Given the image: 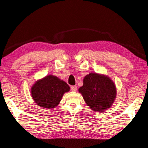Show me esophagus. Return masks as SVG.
I'll return each mask as SVG.
<instances>
[{"label": "esophagus", "instance_id": "obj_1", "mask_svg": "<svg viewBox=\"0 0 148 148\" xmlns=\"http://www.w3.org/2000/svg\"><path fill=\"white\" fill-rule=\"evenodd\" d=\"M77 89V86H71V90L72 91H76Z\"/></svg>", "mask_w": 148, "mask_h": 148}]
</instances>
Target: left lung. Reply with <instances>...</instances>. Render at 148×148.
Returning a JSON list of instances; mask_svg holds the SVG:
<instances>
[{"instance_id": "8db88e82", "label": "left lung", "mask_w": 148, "mask_h": 148, "mask_svg": "<svg viewBox=\"0 0 148 148\" xmlns=\"http://www.w3.org/2000/svg\"><path fill=\"white\" fill-rule=\"evenodd\" d=\"M88 106L95 112H104L113 105L117 96L114 82L107 75L89 73L78 89Z\"/></svg>"}]
</instances>
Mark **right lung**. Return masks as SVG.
<instances>
[{
	"instance_id": "1",
	"label": "right lung",
	"mask_w": 148,
	"mask_h": 148,
	"mask_svg": "<svg viewBox=\"0 0 148 148\" xmlns=\"http://www.w3.org/2000/svg\"><path fill=\"white\" fill-rule=\"evenodd\" d=\"M70 86L56 76L49 75L38 79L31 88V95L34 102L44 109H52L60 103Z\"/></svg>"
}]
</instances>
